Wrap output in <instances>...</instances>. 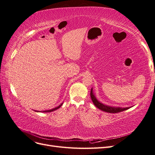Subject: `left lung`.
Returning <instances> with one entry per match:
<instances>
[{
	"label": "left lung",
	"mask_w": 155,
	"mask_h": 155,
	"mask_svg": "<svg viewBox=\"0 0 155 155\" xmlns=\"http://www.w3.org/2000/svg\"><path fill=\"white\" fill-rule=\"evenodd\" d=\"M91 97L92 101L93 102V104H94V105L98 108V109L107 112H109V113H117V112H122L124 110H125L127 109H129L130 107H125V108H122V107H110V106H108L105 105L104 104H101L99 101H98L96 97H95L93 91H92V88H91Z\"/></svg>",
	"instance_id": "8db88e82"
}]
</instances>
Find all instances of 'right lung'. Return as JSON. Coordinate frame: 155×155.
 Instances as JSON below:
<instances>
[{
  "mask_svg": "<svg viewBox=\"0 0 155 155\" xmlns=\"http://www.w3.org/2000/svg\"><path fill=\"white\" fill-rule=\"evenodd\" d=\"M63 105V104H61L60 105H59L58 107H55V108H54V109H50V110H44V111H42V112H52V111H54V110H57V109H58L59 108H60L61 107V105ZM37 112H39V111H37ZM40 112V111H39Z\"/></svg>",
  "mask_w": 155,
  "mask_h": 155,
  "instance_id": "right-lung-1",
  "label": "right lung"
}]
</instances>
